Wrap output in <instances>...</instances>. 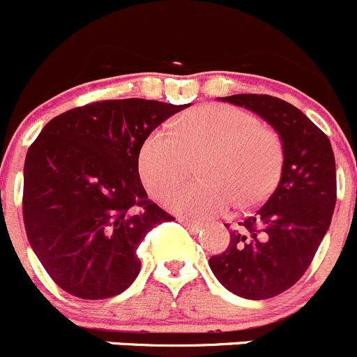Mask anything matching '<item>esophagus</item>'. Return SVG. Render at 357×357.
Returning <instances> with one entry per match:
<instances>
[{
	"mask_svg": "<svg viewBox=\"0 0 357 357\" xmlns=\"http://www.w3.org/2000/svg\"><path fill=\"white\" fill-rule=\"evenodd\" d=\"M178 222L182 225H185V227L189 229L190 232H194V234H196V232H199L201 227H203V225H201V224H196V222H190V220H187V218H178Z\"/></svg>",
	"mask_w": 357,
	"mask_h": 357,
	"instance_id": "esophagus-1",
	"label": "esophagus"
}]
</instances>
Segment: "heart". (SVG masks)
Returning <instances> with one entry per match:
<instances>
[{
	"label": "heart",
	"instance_id": "1",
	"mask_svg": "<svg viewBox=\"0 0 357 357\" xmlns=\"http://www.w3.org/2000/svg\"><path fill=\"white\" fill-rule=\"evenodd\" d=\"M203 180L174 190L167 206L192 220H210L238 208L262 203L280 180L283 140L245 109L208 104L156 128L144 139L137 156L140 180L154 197H163L199 160Z\"/></svg>",
	"mask_w": 357,
	"mask_h": 357
}]
</instances>
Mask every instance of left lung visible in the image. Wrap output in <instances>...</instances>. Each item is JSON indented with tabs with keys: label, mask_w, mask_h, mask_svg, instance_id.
Wrapping results in <instances>:
<instances>
[{
	"label": "left lung",
	"mask_w": 357,
	"mask_h": 357,
	"mask_svg": "<svg viewBox=\"0 0 357 357\" xmlns=\"http://www.w3.org/2000/svg\"><path fill=\"white\" fill-rule=\"evenodd\" d=\"M222 100L266 119L283 140L284 163L273 194L239 222L227 250L208 264L238 297H276L303 276L331 224L337 201L333 149L300 109L281 98L239 93Z\"/></svg>",
	"instance_id": "left-lung-1"
}]
</instances>
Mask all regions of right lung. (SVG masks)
<instances>
[{"label":"right lung","mask_w":357,"mask_h":357,"mask_svg":"<svg viewBox=\"0 0 357 357\" xmlns=\"http://www.w3.org/2000/svg\"><path fill=\"white\" fill-rule=\"evenodd\" d=\"M190 104L102 100L45 125L24 165V225L45 271L67 294L102 300L140 273L147 232L175 220L147 197L137 156L147 133Z\"/></svg>","instance_id":"add662e5"}]
</instances>
